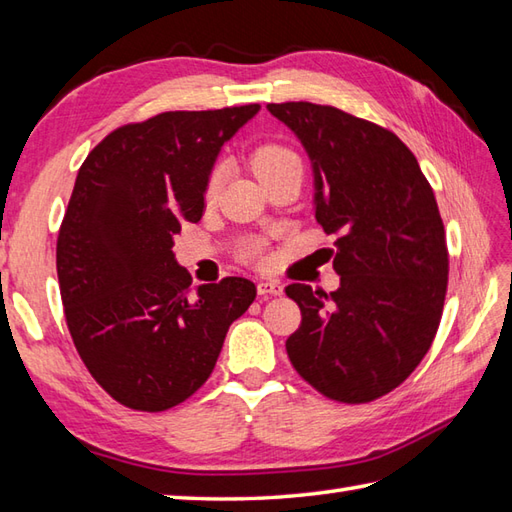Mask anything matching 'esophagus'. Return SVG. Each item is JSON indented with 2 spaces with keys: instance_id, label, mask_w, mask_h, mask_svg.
I'll list each match as a JSON object with an SVG mask.
<instances>
[{
  "instance_id": "obj_1",
  "label": "esophagus",
  "mask_w": 512,
  "mask_h": 512,
  "mask_svg": "<svg viewBox=\"0 0 512 512\" xmlns=\"http://www.w3.org/2000/svg\"><path fill=\"white\" fill-rule=\"evenodd\" d=\"M257 292L259 295H275V297H279V295H284V286L279 284V281H259L257 284Z\"/></svg>"
}]
</instances>
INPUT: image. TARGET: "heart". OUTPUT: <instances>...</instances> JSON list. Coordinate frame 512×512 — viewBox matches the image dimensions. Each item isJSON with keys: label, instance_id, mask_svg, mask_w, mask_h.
<instances>
[{"label": "heart", "instance_id": "1", "mask_svg": "<svg viewBox=\"0 0 512 512\" xmlns=\"http://www.w3.org/2000/svg\"><path fill=\"white\" fill-rule=\"evenodd\" d=\"M250 165H253L255 176L264 184L279 178V176H284V173H288V171L303 169V162H301L297 151L286 147V145H277V143H268V145L257 147L253 151V156H250ZM222 180H224V167L215 165L204 184L206 202H213L217 198V191H220V187H222ZM262 253H264L262 242H250L246 246V257H250V259H259L262 257Z\"/></svg>", "mask_w": 512, "mask_h": 512}]
</instances>
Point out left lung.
Listing matches in <instances>:
<instances>
[{"label": "left lung", "instance_id": "1", "mask_svg": "<svg viewBox=\"0 0 512 512\" xmlns=\"http://www.w3.org/2000/svg\"><path fill=\"white\" fill-rule=\"evenodd\" d=\"M306 147L314 215L336 235L334 292L290 284L301 310L286 350L325 398L361 405L389 394L429 352L449 284L436 195L402 140L332 105L268 103Z\"/></svg>", "mask_w": 512, "mask_h": 512}]
</instances>
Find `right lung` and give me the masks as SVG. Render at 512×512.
<instances>
[{"label": "right lung", "instance_id": "1", "mask_svg": "<svg viewBox=\"0 0 512 512\" xmlns=\"http://www.w3.org/2000/svg\"><path fill=\"white\" fill-rule=\"evenodd\" d=\"M257 112H162L114 129L79 169L57 239L63 312L85 367L129 409L193 396L255 301L244 277L195 288L171 248L184 222H200L222 145Z\"/></svg>", "mask_w": 512, "mask_h": 512}]
</instances>
